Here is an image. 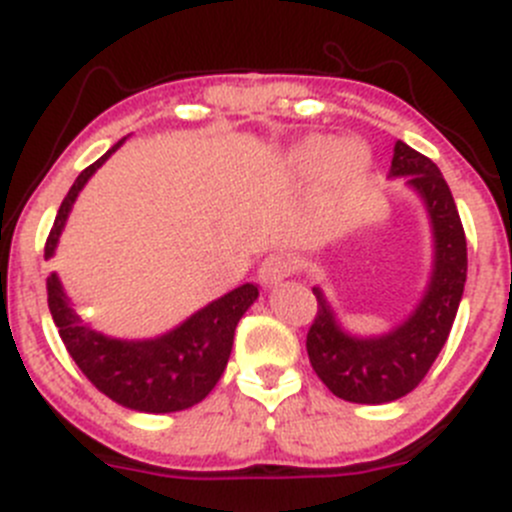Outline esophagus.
I'll return each mask as SVG.
<instances>
[{
	"label": "esophagus",
	"instance_id": "34e87169",
	"mask_svg": "<svg viewBox=\"0 0 512 512\" xmlns=\"http://www.w3.org/2000/svg\"><path fill=\"white\" fill-rule=\"evenodd\" d=\"M294 272V262L289 260L287 255H282V252H275V255L265 257V260L260 262V270H257V277H260V282L265 287H275L280 285L285 277H289Z\"/></svg>",
	"mask_w": 512,
	"mask_h": 512
}]
</instances>
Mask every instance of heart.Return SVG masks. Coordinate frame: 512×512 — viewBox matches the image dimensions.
<instances>
[{
	"label": "heart",
	"mask_w": 512,
	"mask_h": 512,
	"mask_svg": "<svg viewBox=\"0 0 512 512\" xmlns=\"http://www.w3.org/2000/svg\"><path fill=\"white\" fill-rule=\"evenodd\" d=\"M369 168V151L356 141L334 143L329 136L304 138L289 153V170L302 183L317 180V203L324 213L342 208Z\"/></svg>",
	"instance_id": "1"
}]
</instances>
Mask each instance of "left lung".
I'll return each instance as SVG.
<instances>
[{
	"label": "left lung",
	"mask_w": 512,
	"mask_h": 512,
	"mask_svg": "<svg viewBox=\"0 0 512 512\" xmlns=\"http://www.w3.org/2000/svg\"><path fill=\"white\" fill-rule=\"evenodd\" d=\"M389 175H406L426 205L433 227V272L411 317L381 337L344 332L322 289H312L317 314L307 332L309 364L334 396L352 404H389L421 384L451 334L466 285V232L438 165L396 141Z\"/></svg>",
	"instance_id": "left-lung-1"
}]
</instances>
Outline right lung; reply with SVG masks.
<instances>
[{
    "label": "right lung",
    "instance_id": "1",
    "mask_svg": "<svg viewBox=\"0 0 512 512\" xmlns=\"http://www.w3.org/2000/svg\"><path fill=\"white\" fill-rule=\"evenodd\" d=\"M121 143L118 141L96 163L81 170L79 178L74 180L46 237L44 257L54 255L71 205L86 180ZM46 292L61 342L86 379L108 399L141 414H170V411L190 409L215 389L230 359L237 322L260 294L257 285L247 282L210 302L163 337L123 342V339L103 337L86 327L71 307V299L66 297L56 275L46 280Z\"/></svg>",
    "mask_w": 512,
    "mask_h": 512
}]
</instances>
